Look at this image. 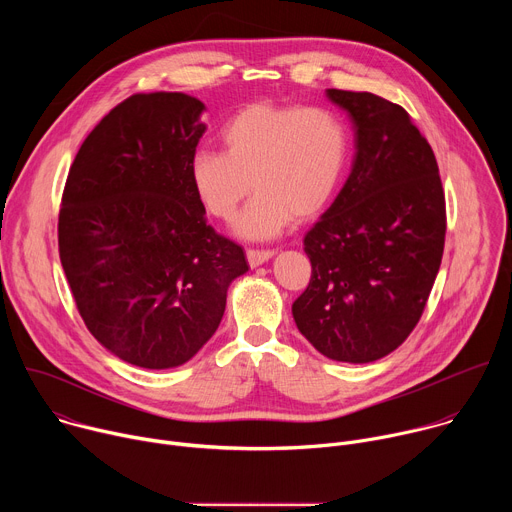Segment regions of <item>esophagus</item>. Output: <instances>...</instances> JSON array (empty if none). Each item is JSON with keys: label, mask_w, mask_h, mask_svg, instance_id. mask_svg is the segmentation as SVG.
I'll return each mask as SVG.
<instances>
[{"label": "esophagus", "mask_w": 512, "mask_h": 512, "mask_svg": "<svg viewBox=\"0 0 512 512\" xmlns=\"http://www.w3.org/2000/svg\"><path fill=\"white\" fill-rule=\"evenodd\" d=\"M275 255V251H259V249H249L247 251V261L251 267H259L263 263H267L271 257Z\"/></svg>", "instance_id": "obj_1"}]
</instances>
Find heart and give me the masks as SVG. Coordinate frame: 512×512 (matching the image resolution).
Wrapping results in <instances>:
<instances>
[{
	"instance_id": "heart-1",
	"label": "heart",
	"mask_w": 512,
	"mask_h": 512,
	"mask_svg": "<svg viewBox=\"0 0 512 512\" xmlns=\"http://www.w3.org/2000/svg\"><path fill=\"white\" fill-rule=\"evenodd\" d=\"M223 152L200 150L188 174L208 214L231 221L239 204L255 198L239 216L243 239L279 237L294 218L320 214L334 196L348 158L342 119L324 107L255 103L221 129Z\"/></svg>"
}]
</instances>
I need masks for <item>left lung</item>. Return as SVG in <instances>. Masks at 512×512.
<instances>
[{
	"mask_svg": "<svg viewBox=\"0 0 512 512\" xmlns=\"http://www.w3.org/2000/svg\"><path fill=\"white\" fill-rule=\"evenodd\" d=\"M348 113L354 160L308 231L312 277L291 306L298 330L338 362H373L411 334L440 271L446 198L431 145L379 95L326 89Z\"/></svg>",
	"mask_w": 512,
	"mask_h": 512,
	"instance_id": "8db88e82",
	"label": "left lung"
}]
</instances>
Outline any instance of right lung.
I'll use <instances>...</instances> for the list:
<instances>
[{
  "label": "right lung",
  "mask_w": 512,
  "mask_h": 512,
  "mask_svg": "<svg viewBox=\"0 0 512 512\" xmlns=\"http://www.w3.org/2000/svg\"><path fill=\"white\" fill-rule=\"evenodd\" d=\"M184 93L133 95L83 141L58 251L89 332L141 369H174L216 332L243 249L206 225L188 166L206 131Z\"/></svg>",
  "instance_id": "1"
}]
</instances>
